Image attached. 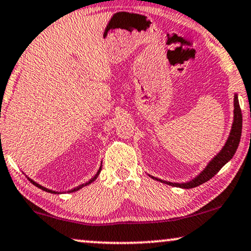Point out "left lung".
<instances>
[{"label": "left lung", "instance_id": "left-lung-1", "mask_svg": "<svg viewBox=\"0 0 251 251\" xmlns=\"http://www.w3.org/2000/svg\"><path fill=\"white\" fill-rule=\"evenodd\" d=\"M241 130H242V114L241 109H240L239 100H238V94H234V117H233V124L230 132V135L227 137L226 143L223 147L220 152L217 153V156H215L213 159L210 160L209 164L207 165V167L200 173L199 175L191 179L190 182L186 183H172V182H166L159 179L153 176H150L156 181H159L166 184L172 185V186H178L182 189H192L196 186L202 184V183L209 181V179L217 174L220 172V169L226 164L227 161L232 159V157L234 156L236 149H238L240 139H241Z\"/></svg>", "mask_w": 251, "mask_h": 251}]
</instances>
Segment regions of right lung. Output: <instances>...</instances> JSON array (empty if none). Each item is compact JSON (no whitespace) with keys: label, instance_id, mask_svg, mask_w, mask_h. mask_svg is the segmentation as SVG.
I'll use <instances>...</instances> for the list:
<instances>
[{"label":"right lung","instance_id":"add662e5","mask_svg":"<svg viewBox=\"0 0 251 251\" xmlns=\"http://www.w3.org/2000/svg\"><path fill=\"white\" fill-rule=\"evenodd\" d=\"M101 167H102V162H101V166H100V168H99V171H98V173L97 174H95L93 177H92L89 182H86V183H84V184H80L79 186H77V188H75V189H73V190H69L68 192H75V191H78L79 189H82L83 186H86V185H89V184H91L92 182L93 181H95V179H97V177L99 176V174H100V172H101ZM28 179H29L30 181V183H33V184L35 185V186H37V188H40V189H42L43 190V191H47V192H50V193H59V192H55V191H52V190H49V189H47V188H44V186H42V185H40L38 184V183H36L35 181H33V179L31 178H29V177H27Z\"/></svg>","mask_w":251,"mask_h":251}]
</instances>
